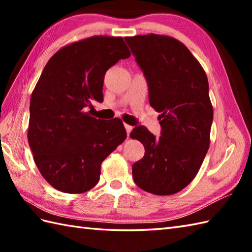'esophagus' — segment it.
I'll list each match as a JSON object with an SVG mask.
<instances>
[{"instance_id":"obj_1","label":"esophagus","mask_w":252,"mask_h":252,"mask_svg":"<svg viewBox=\"0 0 252 252\" xmlns=\"http://www.w3.org/2000/svg\"><path fill=\"white\" fill-rule=\"evenodd\" d=\"M125 127H126V134L127 135H130V133H131V131H132V129H133V126H129V125H125Z\"/></svg>"}]
</instances>
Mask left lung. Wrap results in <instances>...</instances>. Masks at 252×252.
I'll use <instances>...</instances> for the list:
<instances>
[{"instance_id": "left-lung-1", "label": "left lung", "mask_w": 252, "mask_h": 252, "mask_svg": "<svg viewBox=\"0 0 252 252\" xmlns=\"http://www.w3.org/2000/svg\"><path fill=\"white\" fill-rule=\"evenodd\" d=\"M148 84L149 104L160 112L161 136L136 126L130 136L145 155L132 165L135 184L154 195H173L199 171L210 145L213 108L203 68L187 47L168 35L126 37Z\"/></svg>"}]
</instances>
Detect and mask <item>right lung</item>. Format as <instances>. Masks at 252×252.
I'll list each match as a JSON object with an SVG mask.
<instances>
[{"label":"right lung","mask_w":252,"mask_h":252,"mask_svg":"<svg viewBox=\"0 0 252 252\" xmlns=\"http://www.w3.org/2000/svg\"><path fill=\"white\" fill-rule=\"evenodd\" d=\"M131 53L121 36L95 35L63 46L47 62L30 99L28 142L47 183L68 194L97 184L100 164L126 140L120 119L91 116L103 101L106 71Z\"/></svg>","instance_id":"obj_1"}]
</instances>
